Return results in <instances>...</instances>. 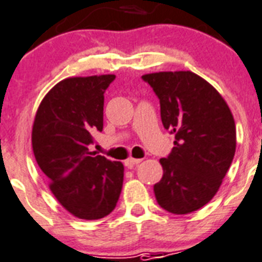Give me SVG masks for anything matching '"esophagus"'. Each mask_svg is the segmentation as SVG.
<instances>
[{
    "label": "esophagus",
    "mask_w": 262,
    "mask_h": 262,
    "mask_svg": "<svg viewBox=\"0 0 262 262\" xmlns=\"http://www.w3.org/2000/svg\"><path fill=\"white\" fill-rule=\"evenodd\" d=\"M141 160L143 159H135V158H129V159L125 160V166H126L127 168H133L136 164H139Z\"/></svg>",
    "instance_id": "1"
}]
</instances>
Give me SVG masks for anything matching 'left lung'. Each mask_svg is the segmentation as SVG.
I'll return each mask as SVG.
<instances>
[{"instance_id": "left-lung-1", "label": "left lung", "mask_w": 262, "mask_h": 262, "mask_svg": "<svg viewBox=\"0 0 262 262\" xmlns=\"http://www.w3.org/2000/svg\"><path fill=\"white\" fill-rule=\"evenodd\" d=\"M160 102L163 126L175 135L174 148L160 159L163 177L156 201L175 215L203 208L217 193L235 155L234 117L222 95L193 72L143 76Z\"/></svg>"}]
</instances>
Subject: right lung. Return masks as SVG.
Wrapping results in <instances>:
<instances>
[{"label": "right lung", "instance_id": "right-lung-1", "mask_svg": "<svg viewBox=\"0 0 262 262\" xmlns=\"http://www.w3.org/2000/svg\"><path fill=\"white\" fill-rule=\"evenodd\" d=\"M114 75L69 77L55 84L39 104L32 126L36 163L58 203L84 220L113 212L122 190L123 164L90 151L103 130L104 91Z\"/></svg>", "mask_w": 262, "mask_h": 262}]
</instances>
